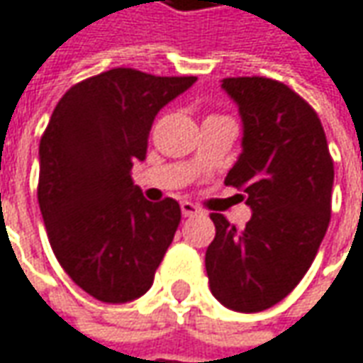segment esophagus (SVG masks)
Returning a JSON list of instances; mask_svg holds the SVG:
<instances>
[{
    "mask_svg": "<svg viewBox=\"0 0 363 363\" xmlns=\"http://www.w3.org/2000/svg\"><path fill=\"white\" fill-rule=\"evenodd\" d=\"M181 211L184 217H195V215H201V213H203L197 205H193V203H189V201H182Z\"/></svg>",
    "mask_w": 363,
    "mask_h": 363,
    "instance_id": "obj_1",
    "label": "esophagus"
}]
</instances>
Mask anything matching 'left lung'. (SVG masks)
<instances>
[{"mask_svg":"<svg viewBox=\"0 0 363 363\" xmlns=\"http://www.w3.org/2000/svg\"><path fill=\"white\" fill-rule=\"evenodd\" d=\"M242 118V154L225 184L244 191V229L211 213L205 254L213 296L238 313L274 307L307 274L331 217L333 160L305 99L264 77L223 79Z\"/></svg>","mask_w":363,"mask_h":363,"instance_id":"8db88e82","label":"left lung"}]
</instances>
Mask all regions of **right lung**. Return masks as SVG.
<instances>
[{
  "instance_id": "right-lung-1",
  "label": "right lung",
  "mask_w": 363,
  "mask_h": 363,
  "mask_svg": "<svg viewBox=\"0 0 363 363\" xmlns=\"http://www.w3.org/2000/svg\"><path fill=\"white\" fill-rule=\"evenodd\" d=\"M197 77L111 69L71 87L40 140L38 203L58 264L93 298L150 291L181 223L174 199L150 203L132 181L158 111Z\"/></svg>"
}]
</instances>
